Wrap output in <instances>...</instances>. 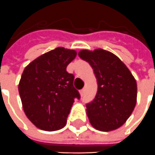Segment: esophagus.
Masks as SVG:
<instances>
[{
  "instance_id": "esophagus-1",
  "label": "esophagus",
  "mask_w": 155,
  "mask_h": 155,
  "mask_svg": "<svg viewBox=\"0 0 155 155\" xmlns=\"http://www.w3.org/2000/svg\"><path fill=\"white\" fill-rule=\"evenodd\" d=\"M84 91H85V89H84V88H83V89H81V90H80V94H81V95H84Z\"/></svg>"
}]
</instances>
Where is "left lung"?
<instances>
[{
  "mask_svg": "<svg viewBox=\"0 0 155 155\" xmlns=\"http://www.w3.org/2000/svg\"><path fill=\"white\" fill-rule=\"evenodd\" d=\"M78 55L91 66L98 84L94 99L86 104L90 123L95 129L104 132L119 128L136 105L134 77L127 66L110 51L83 50Z\"/></svg>",
  "mask_w": 155,
  "mask_h": 155,
  "instance_id": "8db88e82",
  "label": "left lung"
}]
</instances>
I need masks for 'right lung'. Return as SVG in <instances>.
I'll use <instances>...</instances> for the list:
<instances>
[{"mask_svg": "<svg viewBox=\"0 0 155 155\" xmlns=\"http://www.w3.org/2000/svg\"><path fill=\"white\" fill-rule=\"evenodd\" d=\"M76 55L74 50L58 47L24 68L19 94L24 113L36 127L51 132L66 126L74 99H80L73 87L74 76L67 71Z\"/></svg>", "mask_w": 155, "mask_h": 155, "instance_id": "1", "label": "right lung"}]
</instances>
